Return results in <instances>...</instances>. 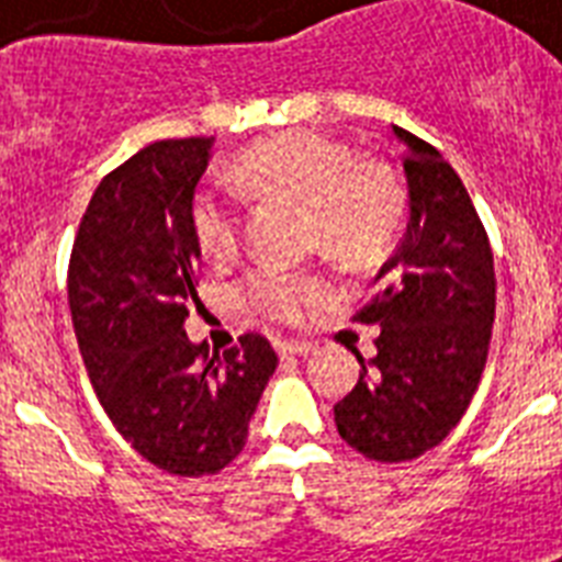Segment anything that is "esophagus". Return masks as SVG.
Returning <instances> with one entry per match:
<instances>
[{
    "label": "esophagus",
    "instance_id": "34e87169",
    "mask_svg": "<svg viewBox=\"0 0 562 562\" xmlns=\"http://www.w3.org/2000/svg\"><path fill=\"white\" fill-rule=\"evenodd\" d=\"M277 350H280L282 359H291V356H308L315 347L308 341H280L277 344Z\"/></svg>",
    "mask_w": 562,
    "mask_h": 562
}]
</instances>
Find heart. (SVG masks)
<instances>
[{
	"mask_svg": "<svg viewBox=\"0 0 562 562\" xmlns=\"http://www.w3.org/2000/svg\"><path fill=\"white\" fill-rule=\"evenodd\" d=\"M238 183L262 198L306 203L308 236L344 262H373L391 250L405 221V189L382 162L356 160L329 136L282 134L241 154ZM203 256L227 259L241 233V201L221 183H203L189 206ZM321 294L312 273L259 268L245 282V300L273 321H297Z\"/></svg>",
	"mask_w": 562,
	"mask_h": 562,
	"instance_id": "heart-1",
	"label": "heart"
}]
</instances>
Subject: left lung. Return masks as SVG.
<instances>
[{"mask_svg":"<svg viewBox=\"0 0 562 562\" xmlns=\"http://www.w3.org/2000/svg\"><path fill=\"white\" fill-rule=\"evenodd\" d=\"M408 224L356 321L379 324L373 359L335 405V426L370 461L435 449L479 391L496 317L493 250L454 169L402 127Z\"/></svg>","mask_w":562,"mask_h":562,"instance_id":"1","label":"left lung"}]
</instances>
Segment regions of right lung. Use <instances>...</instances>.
Here are the masks:
<instances>
[{"instance_id":"right-lung-1","label":"right lung","mask_w":562,"mask_h":562,"mask_svg":"<svg viewBox=\"0 0 562 562\" xmlns=\"http://www.w3.org/2000/svg\"><path fill=\"white\" fill-rule=\"evenodd\" d=\"M212 143L162 139L110 171L69 259V312L101 408L145 461L187 479L224 470L245 449L277 370L262 335L215 356L183 329L201 265L189 206Z\"/></svg>"}]
</instances>
